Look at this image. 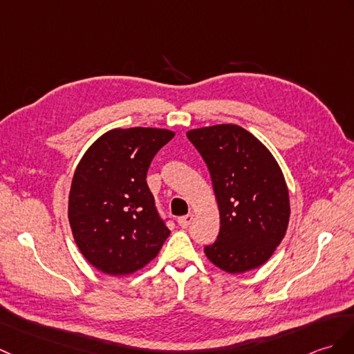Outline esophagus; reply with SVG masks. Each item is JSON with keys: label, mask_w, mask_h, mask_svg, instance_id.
I'll return each mask as SVG.
<instances>
[{"label": "esophagus", "mask_w": 354, "mask_h": 354, "mask_svg": "<svg viewBox=\"0 0 354 354\" xmlns=\"http://www.w3.org/2000/svg\"><path fill=\"white\" fill-rule=\"evenodd\" d=\"M192 221H193V214H188V216H184V217H180L179 220H178V223H179V226L180 227H188L192 225Z\"/></svg>", "instance_id": "esophagus-1"}]
</instances>
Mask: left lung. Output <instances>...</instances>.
<instances>
[{
    "mask_svg": "<svg viewBox=\"0 0 354 354\" xmlns=\"http://www.w3.org/2000/svg\"><path fill=\"white\" fill-rule=\"evenodd\" d=\"M187 137L207 162L220 211V232L205 248L207 258L232 274L266 264L290 221L288 187L277 161L232 123L192 129Z\"/></svg>",
    "mask_w": 354,
    "mask_h": 354,
    "instance_id": "left-lung-1",
    "label": "left lung"
}]
</instances>
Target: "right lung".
<instances>
[{"label": "right lung", "instance_id": "right-lung-1", "mask_svg": "<svg viewBox=\"0 0 354 354\" xmlns=\"http://www.w3.org/2000/svg\"><path fill=\"white\" fill-rule=\"evenodd\" d=\"M174 137L161 128H116L78 162L68 217L80 252L102 273L125 276L143 268L170 235L146 175L155 153Z\"/></svg>", "mask_w": 354, "mask_h": 354}]
</instances>
